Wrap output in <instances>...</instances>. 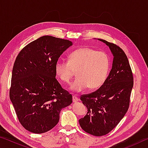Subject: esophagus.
<instances>
[{
	"label": "esophagus",
	"instance_id": "1",
	"mask_svg": "<svg viewBox=\"0 0 148 148\" xmlns=\"http://www.w3.org/2000/svg\"><path fill=\"white\" fill-rule=\"evenodd\" d=\"M72 101H73V102H77L78 101V99L77 98L76 95H73V96H72Z\"/></svg>",
	"mask_w": 148,
	"mask_h": 148
}]
</instances>
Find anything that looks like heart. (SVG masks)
<instances>
[{"label":"heart","mask_w":148,"mask_h":148,"mask_svg":"<svg viewBox=\"0 0 148 148\" xmlns=\"http://www.w3.org/2000/svg\"><path fill=\"white\" fill-rule=\"evenodd\" d=\"M68 58V62L56 61L55 71L65 83H69L76 71L77 77L71 85V91L80 92L88 87L95 89L104 84L110 68L109 57L105 52L84 47L72 52Z\"/></svg>","instance_id":"heart-1"}]
</instances>
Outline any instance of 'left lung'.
Segmentation results:
<instances>
[{
    "instance_id": "left-lung-1",
    "label": "left lung",
    "mask_w": 148,
    "mask_h": 148,
    "mask_svg": "<svg viewBox=\"0 0 148 148\" xmlns=\"http://www.w3.org/2000/svg\"><path fill=\"white\" fill-rule=\"evenodd\" d=\"M113 54L110 74L97 91L80 97L87 107V114L79 119L84 131L93 136H101L116 127L129 109L133 76L126 54L113 43L102 39Z\"/></svg>"
}]
</instances>
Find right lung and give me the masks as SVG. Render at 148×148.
<instances>
[{
    "label": "right lung",
    "instance_id": "right-lung-1",
    "mask_svg": "<svg viewBox=\"0 0 148 148\" xmlns=\"http://www.w3.org/2000/svg\"><path fill=\"white\" fill-rule=\"evenodd\" d=\"M72 42L43 36L23 47L12 70L10 98L20 123L35 134L58 123L61 110L72 102L71 94L56 78L55 64Z\"/></svg>",
    "mask_w": 148,
    "mask_h": 148
}]
</instances>
